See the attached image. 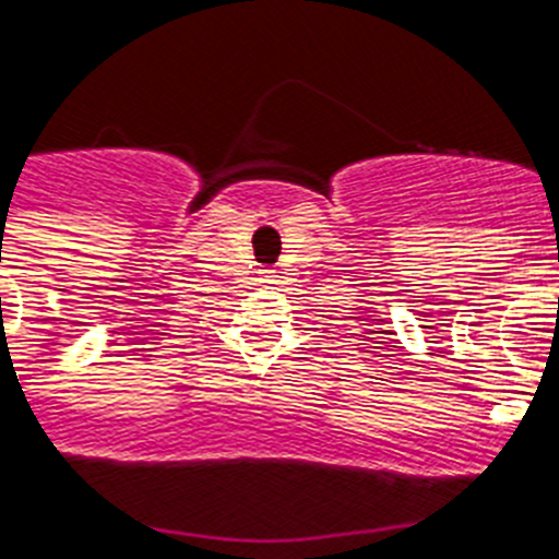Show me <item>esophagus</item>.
<instances>
[{
    "label": "esophagus",
    "instance_id": "1",
    "mask_svg": "<svg viewBox=\"0 0 559 559\" xmlns=\"http://www.w3.org/2000/svg\"><path fill=\"white\" fill-rule=\"evenodd\" d=\"M264 281L266 284H278V275H275L272 270H264Z\"/></svg>",
    "mask_w": 559,
    "mask_h": 559
}]
</instances>
